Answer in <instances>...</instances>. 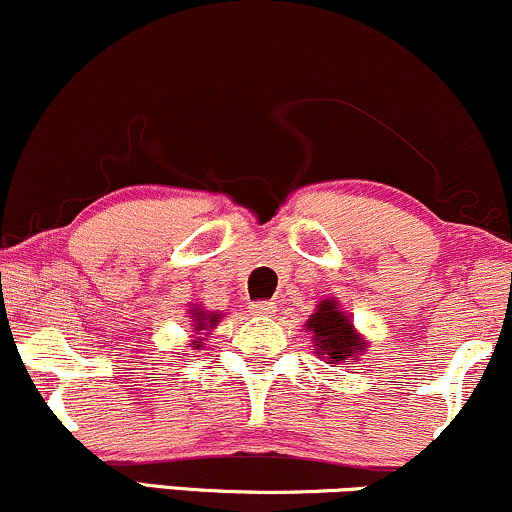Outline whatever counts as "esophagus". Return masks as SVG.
I'll return each instance as SVG.
<instances>
[{
    "instance_id": "1",
    "label": "esophagus",
    "mask_w": 512,
    "mask_h": 512,
    "mask_svg": "<svg viewBox=\"0 0 512 512\" xmlns=\"http://www.w3.org/2000/svg\"><path fill=\"white\" fill-rule=\"evenodd\" d=\"M249 309H251V314H256V316H270V314H275V309H278V306H275L273 302H254Z\"/></svg>"
}]
</instances>
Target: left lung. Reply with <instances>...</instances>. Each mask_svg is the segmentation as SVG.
<instances>
[{
    "label": "left lung",
    "instance_id": "left-lung-1",
    "mask_svg": "<svg viewBox=\"0 0 512 512\" xmlns=\"http://www.w3.org/2000/svg\"><path fill=\"white\" fill-rule=\"evenodd\" d=\"M304 330L314 340V352L326 364H342L347 359H359L366 352L369 342L357 328L350 314L342 311L335 297L321 299L316 311L306 318Z\"/></svg>",
    "mask_w": 512,
    "mask_h": 512
}]
</instances>
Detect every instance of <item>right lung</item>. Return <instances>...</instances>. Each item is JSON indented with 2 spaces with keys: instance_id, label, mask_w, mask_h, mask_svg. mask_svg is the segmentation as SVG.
I'll use <instances>...</instances> for the list:
<instances>
[{
  "instance_id": "right-lung-1",
  "label": "right lung",
  "mask_w": 512,
  "mask_h": 512,
  "mask_svg": "<svg viewBox=\"0 0 512 512\" xmlns=\"http://www.w3.org/2000/svg\"><path fill=\"white\" fill-rule=\"evenodd\" d=\"M189 318H191V347H194V350H203L210 330L218 326L222 314L220 311H208L206 306L201 304H194L189 309Z\"/></svg>"
}]
</instances>
